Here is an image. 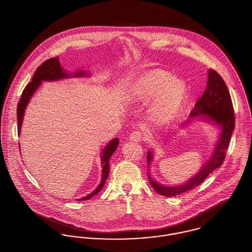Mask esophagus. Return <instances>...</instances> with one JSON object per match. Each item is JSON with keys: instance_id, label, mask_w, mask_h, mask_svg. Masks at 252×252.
<instances>
[{"instance_id": "34e87169", "label": "esophagus", "mask_w": 252, "mask_h": 252, "mask_svg": "<svg viewBox=\"0 0 252 252\" xmlns=\"http://www.w3.org/2000/svg\"><path fill=\"white\" fill-rule=\"evenodd\" d=\"M143 134L140 131H133L130 135V140L133 142H141L143 140Z\"/></svg>"}]
</instances>
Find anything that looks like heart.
Wrapping results in <instances>:
<instances>
[{
    "label": "heart",
    "mask_w": 252,
    "mask_h": 252,
    "mask_svg": "<svg viewBox=\"0 0 252 252\" xmlns=\"http://www.w3.org/2000/svg\"><path fill=\"white\" fill-rule=\"evenodd\" d=\"M133 97L138 101H154L151 111L160 122H169L180 113L187 96L184 80L166 71H153L142 75L133 86Z\"/></svg>",
    "instance_id": "b5f03b06"
}]
</instances>
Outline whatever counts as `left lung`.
Wrapping results in <instances>:
<instances>
[{
    "mask_svg": "<svg viewBox=\"0 0 252 252\" xmlns=\"http://www.w3.org/2000/svg\"><path fill=\"white\" fill-rule=\"evenodd\" d=\"M202 116L216 125L221 127L220 138L217 141L213 155L210 160L202 167L199 173L192 179L179 186H165L157 183L148 176V180L154 190L163 196L172 197L180 195L201 184L211 173L220 167L225 159L226 150L230 143L232 133L235 128V114L229 90L223 78L215 70H209V80L207 89L202 97L197 101L195 107L190 113V117L194 118ZM152 160V153L147 152V165Z\"/></svg>",
    "mask_w": 252,
    "mask_h": 252,
    "instance_id": "8db88e82",
    "label": "left lung"
}]
</instances>
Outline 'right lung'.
Segmentation results:
<instances>
[{
    "mask_svg": "<svg viewBox=\"0 0 252 252\" xmlns=\"http://www.w3.org/2000/svg\"><path fill=\"white\" fill-rule=\"evenodd\" d=\"M88 75V73L86 72H74V74L72 76H86ZM70 77V75L67 74V72H65L58 60V57L55 58H50L46 61H44L40 66H38V68L36 69V72L34 73L33 77H32V81L26 85L25 89L22 92L21 98L18 102L17 105V122H18V135L20 134V129H21V124L23 121V115L25 112L26 107L31 99V97L34 95V93L36 92V89L38 88V86L42 83L41 81H53V80H59V79H63V78H67ZM119 144L118 139H114L111 142L108 143V145L103 149V153H102V165H103V170H102V180L99 184V186L89 195H87L84 198L79 199L78 201H83V200H88L91 197L95 196L96 194H98L102 188L104 187L106 180L108 179V174H109V158L111 157V155L114 153L115 149L117 148V145Z\"/></svg>",
    "mask_w": 252,
    "mask_h": 252,
    "instance_id": "right-lung-1",
    "label": "right lung"
}]
</instances>
